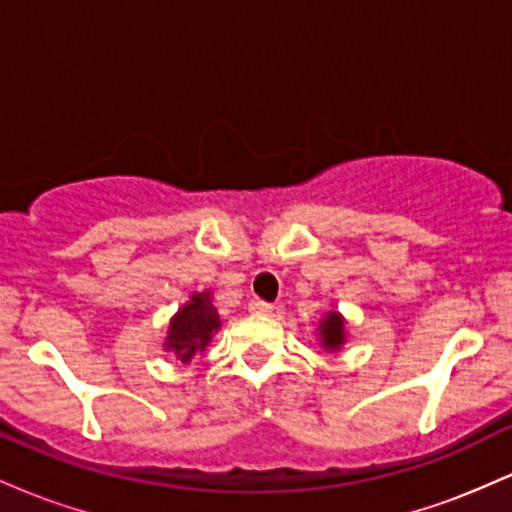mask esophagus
Returning a JSON list of instances; mask_svg holds the SVG:
<instances>
[{
    "instance_id": "esophagus-1",
    "label": "esophagus",
    "mask_w": 512,
    "mask_h": 512,
    "mask_svg": "<svg viewBox=\"0 0 512 512\" xmlns=\"http://www.w3.org/2000/svg\"><path fill=\"white\" fill-rule=\"evenodd\" d=\"M248 310L252 315H269L274 310V305L262 301V298H252V301L248 303Z\"/></svg>"
}]
</instances>
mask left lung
Segmentation results:
<instances>
[{"mask_svg": "<svg viewBox=\"0 0 512 512\" xmlns=\"http://www.w3.org/2000/svg\"><path fill=\"white\" fill-rule=\"evenodd\" d=\"M320 334L325 349H339L344 344V320L339 317V313H327L320 325Z\"/></svg>", "mask_w": 512, "mask_h": 512, "instance_id": "1", "label": "left lung"}]
</instances>
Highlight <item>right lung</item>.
<instances>
[{
	"instance_id": "1",
	"label": "right lung",
	"mask_w": 512,
	"mask_h": 512,
	"mask_svg": "<svg viewBox=\"0 0 512 512\" xmlns=\"http://www.w3.org/2000/svg\"><path fill=\"white\" fill-rule=\"evenodd\" d=\"M221 320L214 305L209 301V293H195L192 301L182 305L178 315L170 320L166 349L175 351L182 363L190 361L204 346L209 344L211 332L219 330Z\"/></svg>"
}]
</instances>
